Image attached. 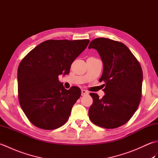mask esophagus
Returning a JSON list of instances; mask_svg holds the SVG:
<instances>
[{
  "mask_svg": "<svg viewBox=\"0 0 158 158\" xmlns=\"http://www.w3.org/2000/svg\"><path fill=\"white\" fill-rule=\"evenodd\" d=\"M88 94V92L86 91V90H85V89H81V95L82 96H84V95H85V94Z\"/></svg>",
  "mask_w": 158,
  "mask_h": 158,
  "instance_id": "obj_1",
  "label": "esophagus"
}]
</instances>
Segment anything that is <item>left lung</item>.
Masks as SVG:
<instances>
[{"label": "left lung", "mask_w": 158, "mask_h": 158, "mask_svg": "<svg viewBox=\"0 0 158 158\" xmlns=\"http://www.w3.org/2000/svg\"><path fill=\"white\" fill-rule=\"evenodd\" d=\"M103 63L100 81H104L102 98L90 93L93 103L89 117L95 125L106 129L118 127L128 122L138 109L142 95L143 70L139 62L123 43L97 38L89 43Z\"/></svg>", "instance_id": "obj_1"}]
</instances>
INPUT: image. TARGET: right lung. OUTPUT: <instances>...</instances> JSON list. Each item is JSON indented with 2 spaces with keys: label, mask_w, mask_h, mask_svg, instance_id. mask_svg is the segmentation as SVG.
Listing matches in <instances>:
<instances>
[{
  "label": "right lung",
  "mask_w": 158,
  "mask_h": 158,
  "mask_svg": "<svg viewBox=\"0 0 158 158\" xmlns=\"http://www.w3.org/2000/svg\"><path fill=\"white\" fill-rule=\"evenodd\" d=\"M89 43L88 39L48 40L22 59L18 70V98L33 125L54 130L68 121L81 92L75 86L64 89L58 76L69 73L71 64Z\"/></svg>",
  "instance_id": "1"
}]
</instances>
